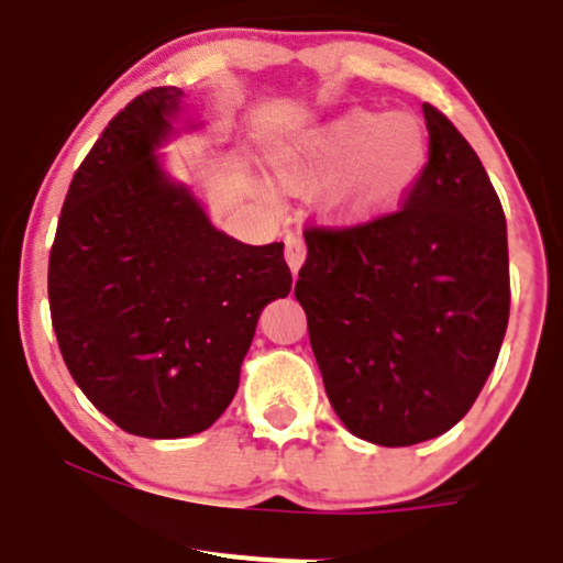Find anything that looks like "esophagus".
Wrapping results in <instances>:
<instances>
[{"label":"esophagus","mask_w":563,"mask_h":563,"mask_svg":"<svg viewBox=\"0 0 563 563\" xmlns=\"http://www.w3.org/2000/svg\"><path fill=\"white\" fill-rule=\"evenodd\" d=\"M286 261H288V266H291L294 275H297L299 266H302V261H305V240L299 234L286 236Z\"/></svg>","instance_id":"esophagus-1"}]
</instances>
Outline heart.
Listing matches in <instances>:
<instances>
[{"mask_svg": "<svg viewBox=\"0 0 563 563\" xmlns=\"http://www.w3.org/2000/svg\"><path fill=\"white\" fill-rule=\"evenodd\" d=\"M272 168L294 190L318 187L321 212L340 229H362L397 212L430 163L424 124L408 111L349 108L269 150ZM264 196L272 198L269 187Z\"/></svg>", "mask_w": 563, "mask_h": 563, "instance_id": "obj_1", "label": "heart"}]
</instances>
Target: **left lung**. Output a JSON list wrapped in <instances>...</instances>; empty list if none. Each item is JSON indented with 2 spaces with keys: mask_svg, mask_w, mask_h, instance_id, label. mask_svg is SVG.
I'll return each mask as SVG.
<instances>
[{
  "mask_svg": "<svg viewBox=\"0 0 563 563\" xmlns=\"http://www.w3.org/2000/svg\"><path fill=\"white\" fill-rule=\"evenodd\" d=\"M430 163L400 212L305 231L294 294L340 422L378 446L455 428L496 367L509 321L501 201L455 124L424 103Z\"/></svg>",
  "mask_w": 563,
  "mask_h": 563,
  "instance_id": "obj_1",
  "label": "left lung"
}]
</instances>
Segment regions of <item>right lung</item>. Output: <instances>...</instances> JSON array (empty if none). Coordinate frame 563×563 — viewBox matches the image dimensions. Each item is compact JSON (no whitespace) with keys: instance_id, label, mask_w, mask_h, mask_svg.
I'll return each mask as SVG.
<instances>
[{"instance_id":"obj_1","label":"right lung","mask_w":563,"mask_h":563,"mask_svg":"<svg viewBox=\"0 0 563 563\" xmlns=\"http://www.w3.org/2000/svg\"><path fill=\"white\" fill-rule=\"evenodd\" d=\"M187 95L157 87L111 119L62 207L48 302L73 382L144 439L212 428L240 387L261 310L291 291L283 242L214 229L161 150L192 122Z\"/></svg>"}]
</instances>
